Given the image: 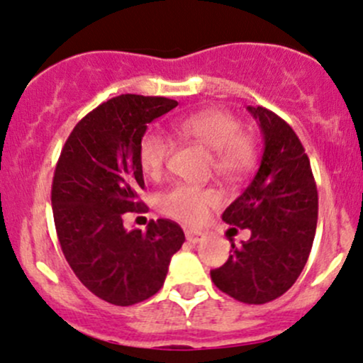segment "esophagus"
Wrapping results in <instances>:
<instances>
[{"instance_id":"esophagus-1","label":"esophagus","mask_w":363,"mask_h":363,"mask_svg":"<svg viewBox=\"0 0 363 363\" xmlns=\"http://www.w3.org/2000/svg\"><path fill=\"white\" fill-rule=\"evenodd\" d=\"M185 238H186V241L194 242V245H195V242H199V241L203 240V233L197 231V229H186Z\"/></svg>"}]
</instances>
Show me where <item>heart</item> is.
<instances>
[{
  "label": "heart",
  "mask_w": 363,
  "mask_h": 363,
  "mask_svg": "<svg viewBox=\"0 0 363 363\" xmlns=\"http://www.w3.org/2000/svg\"><path fill=\"white\" fill-rule=\"evenodd\" d=\"M178 135L194 140L212 151V166L219 177L236 180L246 174L257 160V143L248 132L240 130V122L223 108L190 113L174 125ZM173 151L172 140L157 130L144 134L139 144V163L149 178L164 173ZM219 206V195L212 189L174 185L160 197V208L166 216L185 224H200L207 212Z\"/></svg>",
  "instance_id": "b5f03b06"
}]
</instances>
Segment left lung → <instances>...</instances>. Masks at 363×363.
Masks as SVG:
<instances>
[{
    "mask_svg": "<svg viewBox=\"0 0 363 363\" xmlns=\"http://www.w3.org/2000/svg\"><path fill=\"white\" fill-rule=\"evenodd\" d=\"M248 110L265 149L253 182L225 208L223 220L250 229L251 238L241 246L229 240L231 255L211 279L233 299L265 304L287 292L308 262L318 224V189L292 127L263 106Z\"/></svg>",
    "mask_w": 363,
    "mask_h": 363,
    "instance_id": "8db88e82",
    "label": "left lung"
}]
</instances>
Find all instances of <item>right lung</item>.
Instances as JSON below:
<instances>
[{"label":"right lung","mask_w":363,"mask_h":363,"mask_svg":"<svg viewBox=\"0 0 363 363\" xmlns=\"http://www.w3.org/2000/svg\"><path fill=\"white\" fill-rule=\"evenodd\" d=\"M178 105L164 96L121 95L84 115L55 164L54 224L79 282L115 306H132L163 287L185 234L169 219L146 231L123 228L125 212H144L139 144L147 125Z\"/></svg>","instance_id":"right-lung-1"}]
</instances>
